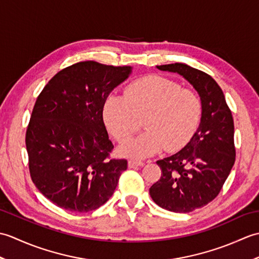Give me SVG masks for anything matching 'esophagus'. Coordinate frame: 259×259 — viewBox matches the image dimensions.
Instances as JSON below:
<instances>
[{
  "instance_id": "1",
  "label": "esophagus",
  "mask_w": 259,
  "mask_h": 259,
  "mask_svg": "<svg viewBox=\"0 0 259 259\" xmlns=\"http://www.w3.org/2000/svg\"><path fill=\"white\" fill-rule=\"evenodd\" d=\"M137 166H139V167L145 166V162L138 161V160H129L128 161V167L129 168H134V167H137Z\"/></svg>"
}]
</instances>
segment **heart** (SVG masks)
Here are the masks:
<instances>
[{
	"mask_svg": "<svg viewBox=\"0 0 259 259\" xmlns=\"http://www.w3.org/2000/svg\"><path fill=\"white\" fill-rule=\"evenodd\" d=\"M202 114V102L195 92L177 82L150 75L131 83L124 96L111 95L104 101L103 121L120 144L137 130L147 131L120 148L123 156L141 159L160 150L183 148L195 135Z\"/></svg>",
	"mask_w": 259,
	"mask_h": 259,
	"instance_id": "b5f03b06",
	"label": "heart"
}]
</instances>
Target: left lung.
I'll use <instances>...</instances> for the list:
<instances>
[{"label": "left lung", "instance_id": "obj_1", "mask_svg": "<svg viewBox=\"0 0 259 259\" xmlns=\"http://www.w3.org/2000/svg\"><path fill=\"white\" fill-rule=\"evenodd\" d=\"M157 69L183 76L202 102L195 135L180 151L157 161L161 177L149 189L159 207L190 212L217 197L234 166L233 115L223 90L210 75L184 63L157 65Z\"/></svg>", "mask_w": 259, "mask_h": 259}]
</instances>
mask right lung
<instances>
[{
  "mask_svg": "<svg viewBox=\"0 0 259 259\" xmlns=\"http://www.w3.org/2000/svg\"><path fill=\"white\" fill-rule=\"evenodd\" d=\"M133 67L83 61L60 71L37 97L25 144L31 178L65 210L88 212L113 195L125 159L113 149L103 122L104 101Z\"/></svg>",
  "mask_w": 259,
  "mask_h": 259,
  "instance_id": "right-lung-1",
  "label": "right lung"
}]
</instances>
